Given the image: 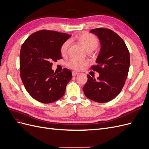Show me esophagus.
<instances>
[{"mask_svg": "<svg viewBox=\"0 0 149 149\" xmlns=\"http://www.w3.org/2000/svg\"><path fill=\"white\" fill-rule=\"evenodd\" d=\"M78 73H77V72L76 71H72V75H73V76H76V75H78Z\"/></svg>", "mask_w": 149, "mask_h": 149, "instance_id": "1", "label": "esophagus"}]
</instances>
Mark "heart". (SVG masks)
Here are the masks:
<instances>
[{"label":"heart","instance_id":"b5f03b06","mask_svg":"<svg viewBox=\"0 0 149 149\" xmlns=\"http://www.w3.org/2000/svg\"><path fill=\"white\" fill-rule=\"evenodd\" d=\"M76 40L82 45L87 52H92L98 46V40L95 36L89 33H81L76 37ZM70 42L67 40L63 43L60 48V52L62 55H65L68 48L70 47ZM67 66L70 68L74 70H81L83 68L88 65V63L84 61H81L76 59H71L66 63Z\"/></svg>","mask_w":149,"mask_h":149}]
</instances>
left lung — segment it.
<instances>
[{
	"label": "left lung",
	"instance_id": "1",
	"mask_svg": "<svg viewBox=\"0 0 149 149\" xmlns=\"http://www.w3.org/2000/svg\"><path fill=\"white\" fill-rule=\"evenodd\" d=\"M90 32L97 36L101 43L97 65L91 66L100 76L96 80L88 74L83 91L90 100L106 102L118 96L124 86L130 66L129 52L124 40L110 29L98 28Z\"/></svg>",
	"mask_w": 149,
	"mask_h": 149
}]
</instances>
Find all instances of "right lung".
Returning <instances> with one entry per match:
<instances>
[{
    "mask_svg": "<svg viewBox=\"0 0 149 149\" xmlns=\"http://www.w3.org/2000/svg\"><path fill=\"white\" fill-rule=\"evenodd\" d=\"M71 35L42 30L30 35L22 44L20 53V77L30 95L48 104L63 96L71 71L65 68L54 73L52 61L61 59L60 48Z\"/></svg>",
    "mask_w": 149,
    "mask_h": 149,
    "instance_id": "obj_1",
    "label": "right lung"
}]
</instances>
